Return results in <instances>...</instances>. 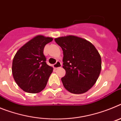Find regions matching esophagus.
<instances>
[{"instance_id": "esophagus-1", "label": "esophagus", "mask_w": 121, "mask_h": 121, "mask_svg": "<svg viewBox=\"0 0 121 121\" xmlns=\"http://www.w3.org/2000/svg\"><path fill=\"white\" fill-rule=\"evenodd\" d=\"M62 67V64L59 61H57V62L55 64H54V65H53V67H54V68H55V69H57V68H60V67Z\"/></svg>"}]
</instances>
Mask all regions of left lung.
<instances>
[{
	"instance_id": "1",
	"label": "left lung",
	"mask_w": 121,
	"mask_h": 121,
	"mask_svg": "<svg viewBox=\"0 0 121 121\" xmlns=\"http://www.w3.org/2000/svg\"><path fill=\"white\" fill-rule=\"evenodd\" d=\"M55 42L64 53L63 68L65 76L61 79L69 92L82 94L96 83L101 71V57L90 42L69 35L56 38Z\"/></svg>"
}]
</instances>
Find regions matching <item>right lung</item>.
Segmentation results:
<instances>
[{
	"label": "right lung",
	"instance_id": "right-lung-1",
	"mask_svg": "<svg viewBox=\"0 0 121 121\" xmlns=\"http://www.w3.org/2000/svg\"><path fill=\"white\" fill-rule=\"evenodd\" d=\"M52 37L37 35L19 48L13 60L12 73L24 91L37 93L45 88L53 68L46 63L43 49Z\"/></svg>",
	"mask_w": 121,
	"mask_h": 121
}]
</instances>
